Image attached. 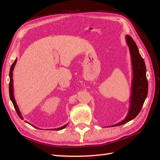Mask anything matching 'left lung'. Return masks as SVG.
Instances as JSON below:
<instances>
[{"mask_svg": "<svg viewBox=\"0 0 160 160\" xmlns=\"http://www.w3.org/2000/svg\"><path fill=\"white\" fill-rule=\"evenodd\" d=\"M132 59V93L129 98V108L125 118L122 122L109 127H116L129 122L139 114L146 100L148 92L146 67L144 60L139 52L136 43L129 35L125 36Z\"/></svg>", "mask_w": 160, "mask_h": 160, "instance_id": "8db88e82", "label": "left lung"}]
</instances>
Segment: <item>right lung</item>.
I'll list each match as a JSON object with an SVG mask.
<instances>
[{
  "instance_id": "obj_1",
  "label": "right lung",
  "mask_w": 160,
  "mask_h": 160,
  "mask_svg": "<svg viewBox=\"0 0 160 160\" xmlns=\"http://www.w3.org/2000/svg\"><path fill=\"white\" fill-rule=\"evenodd\" d=\"M17 61V59H16L15 61H14L11 67L10 72H9V77H10V83H9V95H10L11 100V101H12V104H13V105H14V109H15V110H16V111H17V113L18 115L19 116V118H20L21 119H23L22 116V115H21V112H20V110H19L18 105H17V103H16L15 99H14V93H13L14 90H13V79H12V75H13V74H12V71H13V70H14V66H15V65H16ZM27 123H28V124H30L29 123H28V122H27ZM30 125H31V124H30ZM67 125H68V123L65 124V125H63V126H62V127H61V128H56V129H51V130H57H57H61V129H62L65 128L67 126ZM32 126H33V125H32ZM33 127L37 128L35 127V126H33Z\"/></svg>"
}]
</instances>
